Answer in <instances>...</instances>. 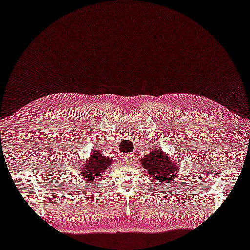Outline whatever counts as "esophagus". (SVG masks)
Masks as SVG:
<instances>
[{
	"instance_id": "1",
	"label": "esophagus",
	"mask_w": 250,
	"mask_h": 250,
	"mask_svg": "<svg viewBox=\"0 0 250 250\" xmlns=\"http://www.w3.org/2000/svg\"><path fill=\"white\" fill-rule=\"evenodd\" d=\"M125 162L128 163H133L136 159V152H132V153H128V155L125 156Z\"/></svg>"
}]
</instances>
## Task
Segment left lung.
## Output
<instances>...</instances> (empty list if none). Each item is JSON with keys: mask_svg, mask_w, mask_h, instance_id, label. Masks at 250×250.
<instances>
[{"mask_svg": "<svg viewBox=\"0 0 250 250\" xmlns=\"http://www.w3.org/2000/svg\"><path fill=\"white\" fill-rule=\"evenodd\" d=\"M141 166L157 184L167 185L176 178L179 169V161L167 156L160 147H152L149 152L141 159Z\"/></svg>", "mask_w": 250, "mask_h": 250, "instance_id": "left-lung-1", "label": "left lung"}]
</instances>
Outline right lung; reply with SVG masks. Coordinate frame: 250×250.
Returning <instances> with one entry per match:
<instances>
[{"mask_svg":"<svg viewBox=\"0 0 250 250\" xmlns=\"http://www.w3.org/2000/svg\"><path fill=\"white\" fill-rule=\"evenodd\" d=\"M115 161L111 158L103 156L99 149H93L90 156L84 160L79 169V176L84 183H94L102 177L105 169L109 167Z\"/></svg>","mask_w":250,"mask_h":250,"instance_id":"obj_1","label":"right lung"}]
</instances>
